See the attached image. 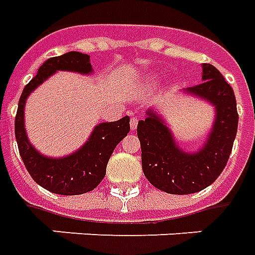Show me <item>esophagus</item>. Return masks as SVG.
<instances>
[{
    "instance_id": "esophagus-1",
    "label": "esophagus",
    "mask_w": 255,
    "mask_h": 255,
    "mask_svg": "<svg viewBox=\"0 0 255 255\" xmlns=\"http://www.w3.org/2000/svg\"><path fill=\"white\" fill-rule=\"evenodd\" d=\"M138 121H140V119L137 118V117H131V121H130L131 130H134V129H136L137 125H138Z\"/></svg>"
}]
</instances>
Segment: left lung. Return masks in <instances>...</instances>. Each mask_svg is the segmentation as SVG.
<instances>
[{"label":"left lung","instance_id":"1","mask_svg":"<svg viewBox=\"0 0 255 255\" xmlns=\"http://www.w3.org/2000/svg\"><path fill=\"white\" fill-rule=\"evenodd\" d=\"M202 79V84L189 88L188 92L213 103L217 117L199 152H182L170 130L152 111L137 125L144 176L153 187L167 194H195L209 187L223 173L232 152L239 122L234 89L209 63L203 64Z\"/></svg>","mask_w":255,"mask_h":255}]
</instances>
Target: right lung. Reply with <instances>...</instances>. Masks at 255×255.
<instances>
[{"instance_id": "1", "label": "right lung", "mask_w": 255, "mask_h": 255, "mask_svg": "<svg viewBox=\"0 0 255 255\" xmlns=\"http://www.w3.org/2000/svg\"><path fill=\"white\" fill-rule=\"evenodd\" d=\"M57 70L92 73L90 56L81 52H68L50 57L38 68L37 75L24 86L15 118V136L23 163L32 180L42 188L59 195H81L95 189L106 176L111 153L119 141L130 130V118L124 117L115 122L96 126L89 141L70 156L53 159L45 158L28 142L24 130V103L27 96Z\"/></svg>"}]
</instances>
